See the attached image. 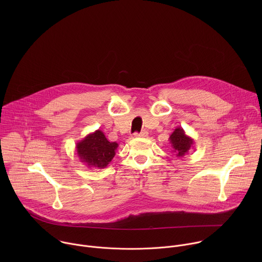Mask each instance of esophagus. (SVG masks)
Wrapping results in <instances>:
<instances>
[{
    "instance_id": "1",
    "label": "esophagus",
    "mask_w": 262,
    "mask_h": 262,
    "mask_svg": "<svg viewBox=\"0 0 262 262\" xmlns=\"http://www.w3.org/2000/svg\"><path fill=\"white\" fill-rule=\"evenodd\" d=\"M135 137H137V138H147L148 137V133L146 132V130H143V132H141V133H136L135 135H134Z\"/></svg>"
}]
</instances>
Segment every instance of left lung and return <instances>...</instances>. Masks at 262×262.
I'll list each match as a JSON object with an SVG mask.
<instances>
[{
  "mask_svg": "<svg viewBox=\"0 0 262 262\" xmlns=\"http://www.w3.org/2000/svg\"><path fill=\"white\" fill-rule=\"evenodd\" d=\"M169 141L173 148L172 152L177 158L184 157L194 145V139L186 135L182 127H176L169 137Z\"/></svg>",
  "mask_w": 262,
  "mask_h": 262,
  "instance_id": "1",
  "label": "left lung"
}]
</instances>
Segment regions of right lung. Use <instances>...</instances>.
Masks as SVG:
<instances>
[{"instance_id":"add662e5","label":"right lung","mask_w":262,"mask_h":262,"mask_svg":"<svg viewBox=\"0 0 262 262\" xmlns=\"http://www.w3.org/2000/svg\"><path fill=\"white\" fill-rule=\"evenodd\" d=\"M117 148L118 143L108 142L99 129L88 134L76 145L80 162L92 169L105 168L115 157Z\"/></svg>"}]
</instances>
